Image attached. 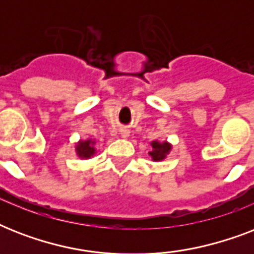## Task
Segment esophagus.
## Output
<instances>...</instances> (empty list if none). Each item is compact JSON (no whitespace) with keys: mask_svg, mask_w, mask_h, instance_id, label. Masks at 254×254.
Segmentation results:
<instances>
[{"mask_svg":"<svg viewBox=\"0 0 254 254\" xmlns=\"http://www.w3.org/2000/svg\"><path fill=\"white\" fill-rule=\"evenodd\" d=\"M129 134H130V131H129V129H127V127H121V129H120V135H121L123 138H127Z\"/></svg>","mask_w":254,"mask_h":254,"instance_id":"obj_1","label":"esophagus"}]
</instances>
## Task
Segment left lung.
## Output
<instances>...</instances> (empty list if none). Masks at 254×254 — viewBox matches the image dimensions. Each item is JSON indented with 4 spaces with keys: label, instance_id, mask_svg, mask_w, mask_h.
<instances>
[{
    "label": "left lung",
    "instance_id": "obj_1",
    "mask_svg": "<svg viewBox=\"0 0 254 254\" xmlns=\"http://www.w3.org/2000/svg\"><path fill=\"white\" fill-rule=\"evenodd\" d=\"M151 151H149V155H150L151 161L154 162H161L163 159H166L167 155L170 154V151L173 149V145L167 141H158V139H154L151 141Z\"/></svg>",
    "mask_w": 254,
    "mask_h": 254
}]
</instances>
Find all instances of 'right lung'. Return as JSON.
<instances>
[{
  "mask_svg": "<svg viewBox=\"0 0 254 254\" xmlns=\"http://www.w3.org/2000/svg\"><path fill=\"white\" fill-rule=\"evenodd\" d=\"M75 153L80 159H89L97 153L96 151V139L87 138L79 139L75 143Z\"/></svg>",
  "mask_w": 254,
  "mask_h": 254,
  "instance_id": "right-lung-1",
  "label": "right lung"
}]
</instances>
